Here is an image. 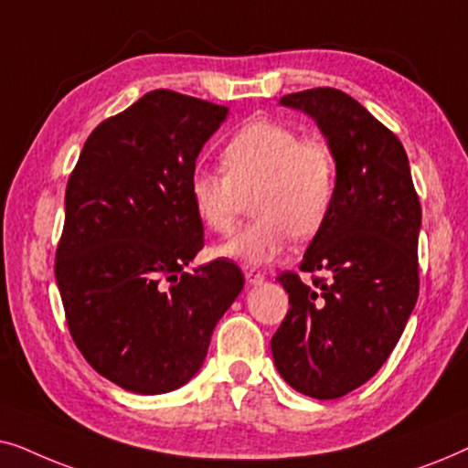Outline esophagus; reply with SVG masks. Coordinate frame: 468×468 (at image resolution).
Returning a JSON list of instances; mask_svg holds the SVG:
<instances>
[{
  "instance_id": "esophagus-1",
  "label": "esophagus",
  "mask_w": 468,
  "mask_h": 468,
  "mask_svg": "<svg viewBox=\"0 0 468 468\" xmlns=\"http://www.w3.org/2000/svg\"><path fill=\"white\" fill-rule=\"evenodd\" d=\"M245 279H247L249 285L264 283V274L258 272V271H253V268H245Z\"/></svg>"
}]
</instances>
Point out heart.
<instances>
[{"label": "heart", "mask_w": 468, "mask_h": 468, "mask_svg": "<svg viewBox=\"0 0 468 468\" xmlns=\"http://www.w3.org/2000/svg\"><path fill=\"white\" fill-rule=\"evenodd\" d=\"M223 175L196 170L189 200L197 221L228 234L251 196L255 215L217 255L249 266L277 260L293 236L313 239L325 226L336 197V159L328 144L303 140L292 127L255 121L229 138L221 151Z\"/></svg>", "instance_id": "b5f03b06"}]
</instances>
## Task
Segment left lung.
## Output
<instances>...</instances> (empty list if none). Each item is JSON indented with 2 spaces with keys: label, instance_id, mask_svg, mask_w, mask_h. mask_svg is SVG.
Segmentation results:
<instances>
[{
  "label": "left lung",
  "instance_id": "left-lung-1",
  "mask_svg": "<svg viewBox=\"0 0 468 468\" xmlns=\"http://www.w3.org/2000/svg\"><path fill=\"white\" fill-rule=\"evenodd\" d=\"M315 121L336 159V197L300 271L283 272L290 311L271 349L296 392L341 399L383 367L418 303L421 208L400 140L360 101L322 87L281 98Z\"/></svg>",
  "mask_w": 468,
  "mask_h": 468
}]
</instances>
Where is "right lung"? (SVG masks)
<instances>
[{"mask_svg":"<svg viewBox=\"0 0 468 468\" xmlns=\"http://www.w3.org/2000/svg\"><path fill=\"white\" fill-rule=\"evenodd\" d=\"M226 106L157 89L87 138L66 189L55 279L85 360L133 394H165L202 368L245 285L204 245L189 178Z\"/></svg>","mask_w":468,"mask_h":468,"instance_id":"right-lung-1","label":"right lung"}]
</instances>
